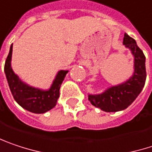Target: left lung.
Returning <instances> with one entry per match:
<instances>
[{"instance_id":"1","label":"left lung","mask_w":152,"mask_h":152,"mask_svg":"<svg viewBox=\"0 0 152 152\" xmlns=\"http://www.w3.org/2000/svg\"><path fill=\"white\" fill-rule=\"evenodd\" d=\"M123 44L131 50L134 56L133 75L125 82L111 86L101 94H89L88 98L92 105L105 112H117L131 105L142 91L146 80L145 56L137 45L136 41L124 34Z\"/></svg>"}]
</instances>
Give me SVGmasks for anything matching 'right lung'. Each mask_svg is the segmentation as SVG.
<instances>
[{
	"mask_svg": "<svg viewBox=\"0 0 152 152\" xmlns=\"http://www.w3.org/2000/svg\"><path fill=\"white\" fill-rule=\"evenodd\" d=\"M12 51L13 44L10 46L9 53L5 62L4 72L10 91L16 103L23 109L35 114L45 113L53 109L56 105L60 96V87L69 70L58 71L48 90H44L32 87L22 82L12 69Z\"/></svg>",
	"mask_w": 152,
	"mask_h": 152,
	"instance_id": "obj_1",
	"label": "right lung"
}]
</instances>
